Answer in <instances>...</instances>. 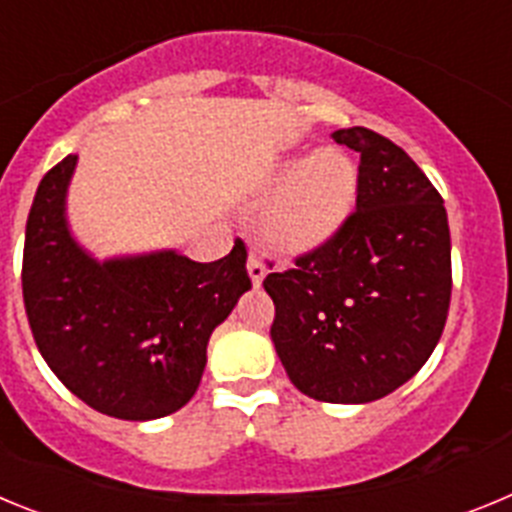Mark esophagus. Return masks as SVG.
Returning <instances> with one entry per match:
<instances>
[{
    "label": "esophagus",
    "instance_id": "esophagus-1",
    "mask_svg": "<svg viewBox=\"0 0 512 512\" xmlns=\"http://www.w3.org/2000/svg\"><path fill=\"white\" fill-rule=\"evenodd\" d=\"M248 274H251V282L256 284V287H259L266 277V264L256 251L248 253Z\"/></svg>",
    "mask_w": 512,
    "mask_h": 512
}]
</instances>
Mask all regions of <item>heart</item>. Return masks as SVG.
Listing matches in <instances>:
<instances>
[{"instance_id":"1","label":"heart","mask_w":512,"mask_h":512,"mask_svg":"<svg viewBox=\"0 0 512 512\" xmlns=\"http://www.w3.org/2000/svg\"><path fill=\"white\" fill-rule=\"evenodd\" d=\"M284 184L264 215V233L282 251L318 248L341 230L356 205L359 171L341 151H318L282 164Z\"/></svg>"}]
</instances>
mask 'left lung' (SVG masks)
<instances>
[{
	"label": "left lung",
	"mask_w": 512,
	"mask_h": 512,
	"mask_svg": "<svg viewBox=\"0 0 512 512\" xmlns=\"http://www.w3.org/2000/svg\"><path fill=\"white\" fill-rule=\"evenodd\" d=\"M333 140L361 156L356 210L330 241L266 274L271 341L302 395L359 405L390 395L433 354L451 302L443 197L408 153L369 128Z\"/></svg>",
	"instance_id": "left-lung-1"
}]
</instances>
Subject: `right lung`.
Listing matches in <instances>:
<instances>
[{
  "label": "right lung",
  "instance_id": "add662e5",
  "mask_svg": "<svg viewBox=\"0 0 512 512\" xmlns=\"http://www.w3.org/2000/svg\"><path fill=\"white\" fill-rule=\"evenodd\" d=\"M74 166L66 156L43 176L27 215L22 300L35 346L97 413L164 418L192 400L210 333L251 289L246 243L210 264L174 251L97 264L63 220Z\"/></svg>",
  "mask_w": 512,
  "mask_h": 512
}]
</instances>
